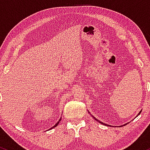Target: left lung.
I'll return each mask as SVG.
<instances>
[{
	"mask_svg": "<svg viewBox=\"0 0 150 150\" xmlns=\"http://www.w3.org/2000/svg\"><path fill=\"white\" fill-rule=\"evenodd\" d=\"M140 113H141V111H140V113H138V115H139V114H140ZM92 116L93 117V118H94V120H97V121H98V122H99V123H101V124H103V125H108V126H109V125H106V124H105V123H102V122H101V121H100V120H98V119H97V118H95V117H94V116H92ZM126 124H128V123H126ZM126 124H124V125H123V126H124V125H126Z\"/></svg>",
	"mask_w": 150,
	"mask_h": 150,
	"instance_id": "8db88e82",
	"label": "left lung"
}]
</instances>
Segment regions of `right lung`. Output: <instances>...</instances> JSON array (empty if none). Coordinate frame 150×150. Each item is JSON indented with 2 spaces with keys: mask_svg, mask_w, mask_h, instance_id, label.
I'll return each mask as SVG.
<instances>
[{
  "mask_svg": "<svg viewBox=\"0 0 150 150\" xmlns=\"http://www.w3.org/2000/svg\"><path fill=\"white\" fill-rule=\"evenodd\" d=\"M61 118H60V120H58V121L57 122V123H56V124H55V125H54V126H53V127H52V128H50V129H52V128H54V127L57 126V125H58V123H59V122H60V121H61Z\"/></svg>",
  "mask_w": 150,
  "mask_h": 150,
  "instance_id": "1",
  "label": "right lung"
}]
</instances>
